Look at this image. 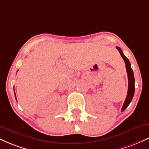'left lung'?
<instances>
[{
  "mask_svg": "<svg viewBox=\"0 0 149 149\" xmlns=\"http://www.w3.org/2000/svg\"><path fill=\"white\" fill-rule=\"evenodd\" d=\"M116 48L118 49L120 54L121 57H123V60L125 63V67L127 69V77H128V90H127V95L126 97L125 101L123 106L122 107V111H123L125 109L129 106L130 103L131 102L132 100L133 96H134V73H133L132 69H131V65L129 59H127L125 56L124 55L122 49L120 48L119 47H116Z\"/></svg>",
  "mask_w": 149,
  "mask_h": 149,
  "instance_id": "1",
  "label": "left lung"
}]
</instances>
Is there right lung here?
I'll use <instances>...</instances> for the list:
<instances>
[{
	"instance_id": "right-lung-1",
	"label": "right lung",
	"mask_w": 149,
	"mask_h": 149,
	"mask_svg": "<svg viewBox=\"0 0 149 149\" xmlns=\"http://www.w3.org/2000/svg\"><path fill=\"white\" fill-rule=\"evenodd\" d=\"M15 97H16V96H15Z\"/></svg>"
}]
</instances>
